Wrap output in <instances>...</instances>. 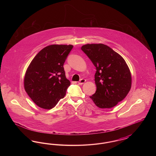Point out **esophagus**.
<instances>
[{"label":"esophagus","instance_id":"34e87169","mask_svg":"<svg viewBox=\"0 0 156 156\" xmlns=\"http://www.w3.org/2000/svg\"><path fill=\"white\" fill-rule=\"evenodd\" d=\"M86 81V80H85V79H81V80H80V81L78 82V84L79 85H82V84H83V83H84Z\"/></svg>","mask_w":156,"mask_h":156}]
</instances>
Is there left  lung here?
Returning <instances> with one entry per match:
<instances>
[{
  "instance_id": "left-lung-1",
  "label": "left lung",
  "mask_w": 156,
  "mask_h": 156,
  "mask_svg": "<svg viewBox=\"0 0 156 156\" xmlns=\"http://www.w3.org/2000/svg\"><path fill=\"white\" fill-rule=\"evenodd\" d=\"M81 50L97 70V90L90 98L100 108L116 106L127 96L132 85L130 71L125 59L103 44L83 45Z\"/></svg>"
}]
</instances>
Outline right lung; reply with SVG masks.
<instances>
[{
	"label": "right lung",
	"mask_w": 156,
	"mask_h": 156,
	"mask_svg": "<svg viewBox=\"0 0 156 156\" xmlns=\"http://www.w3.org/2000/svg\"><path fill=\"white\" fill-rule=\"evenodd\" d=\"M72 45L53 44L37 54L28 67L24 89L38 106L50 109L66 94L70 81L66 77L64 64Z\"/></svg>",
	"instance_id": "1"
}]
</instances>
